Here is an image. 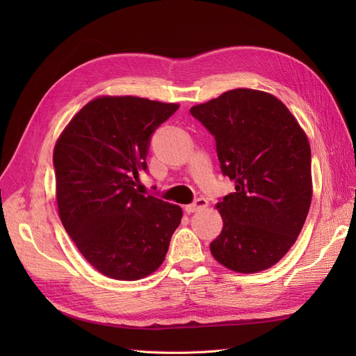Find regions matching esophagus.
<instances>
[{
  "label": "esophagus",
  "mask_w": 356,
  "mask_h": 356,
  "mask_svg": "<svg viewBox=\"0 0 356 356\" xmlns=\"http://www.w3.org/2000/svg\"><path fill=\"white\" fill-rule=\"evenodd\" d=\"M207 207H208V200H207V199H203V197H200V199L195 200L193 203L187 204V207H186V212H187V213H193V212H196V211L204 209Z\"/></svg>",
  "instance_id": "34e87169"
}]
</instances>
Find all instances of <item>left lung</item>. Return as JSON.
I'll return each instance as SVG.
<instances>
[{"instance_id": "obj_1", "label": "left lung", "mask_w": 356, "mask_h": 356, "mask_svg": "<svg viewBox=\"0 0 356 356\" xmlns=\"http://www.w3.org/2000/svg\"><path fill=\"white\" fill-rule=\"evenodd\" d=\"M217 143L224 175L236 191L215 204L222 230L211 246L229 270L257 273L294 245L312 202L310 144L282 101L233 89L190 108Z\"/></svg>"}]
</instances>
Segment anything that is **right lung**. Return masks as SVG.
<instances>
[{
	"mask_svg": "<svg viewBox=\"0 0 356 356\" xmlns=\"http://www.w3.org/2000/svg\"><path fill=\"white\" fill-rule=\"evenodd\" d=\"M178 108L138 96H98L58 138L53 165L60 221L106 277L138 281L165 261L182 209L141 195L138 182L152 134Z\"/></svg>",
	"mask_w": 356,
	"mask_h": 356,
	"instance_id": "add662e5",
	"label": "right lung"
}]
</instances>
